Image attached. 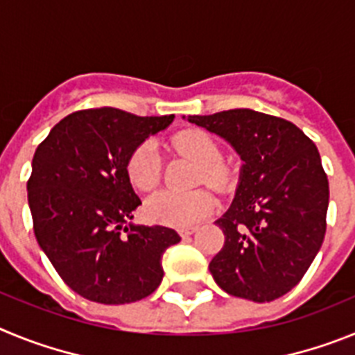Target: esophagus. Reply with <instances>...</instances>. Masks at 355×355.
<instances>
[{
    "label": "esophagus",
    "instance_id": "34e87169",
    "mask_svg": "<svg viewBox=\"0 0 355 355\" xmlns=\"http://www.w3.org/2000/svg\"><path fill=\"white\" fill-rule=\"evenodd\" d=\"M197 229H199V227H197V225H190V227H181L180 229V234L183 238H188V236H190V234L196 233Z\"/></svg>",
    "mask_w": 355,
    "mask_h": 355
}]
</instances>
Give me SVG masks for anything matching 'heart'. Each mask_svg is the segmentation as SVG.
<instances>
[{"mask_svg":"<svg viewBox=\"0 0 355 355\" xmlns=\"http://www.w3.org/2000/svg\"><path fill=\"white\" fill-rule=\"evenodd\" d=\"M172 147L178 153L192 158L197 163L196 181L213 188H224L229 181L225 165L220 159V146L211 135L202 130L180 131L172 139ZM126 172L131 184L140 192H150L159 183L162 175V163L156 146L150 140H144L135 147L128 156ZM215 208V199L205 188L192 190V192H158L146 202L147 220L156 224L172 225V227H187Z\"/></svg>","mask_w":355,"mask_h":355,"instance_id":"b5f03b06","label":"heart"}]
</instances>
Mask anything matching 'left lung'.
<instances>
[{"label":"left lung","mask_w":355,"mask_h":355,"mask_svg":"<svg viewBox=\"0 0 355 355\" xmlns=\"http://www.w3.org/2000/svg\"><path fill=\"white\" fill-rule=\"evenodd\" d=\"M243 159L233 205L216 220L224 247L209 263L229 295L270 302L300 283L322 247L329 181L315 142L286 119L249 108L188 115Z\"/></svg>","instance_id":"left-lung-1"}]
</instances>
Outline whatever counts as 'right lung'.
Listing matches in <instances>:
<instances>
[{
    "mask_svg": "<svg viewBox=\"0 0 355 355\" xmlns=\"http://www.w3.org/2000/svg\"><path fill=\"white\" fill-rule=\"evenodd\" d=\"M172 119L110 106L80 110L37 147L28 180L33 231L64 283L85 299L137 302L162 283L163 252L181 236L163 225H126L142 205L126 162Z\"/></svg>",
    "mask_w": 355,
    "mask_h": 355,
    "instance_id": "add662e5",
    "label": "right lung"
}]
</instances>
